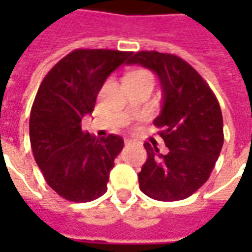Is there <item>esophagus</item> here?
<instances>
[{"mask_svg":"<svg viewBox=\"0 0 252 252\" xmlns=\"http://www.w3.org/2000/svg\"><path fill=\"white\" fill-rule=\"evenodd\" d=\"M125 144L127 146V144H131V140H129V139H125Z\"/></svg>","mask_w":252,"mask_h":252,"instance_id":"obj_1","label":"esophagus"}]
</instances>
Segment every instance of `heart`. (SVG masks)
Masks as SVG:
<instances>
[{
  "mask_svg": "<svg viewBox=\"0 0 252 252\" xmlns=\"http://www.w3.org/2000/svg\"><path fill=\"white\" fill-rule=\"evenodd\" d=\"M129 77H149V78H153L150 73L143 71V70H140V71H134V73H131Z\"/></svg>",
  "mask_w": 252,
  "mask_h": 252,
  "instance_id": "heart-1",
  "label": "heart"
}]
</instances>
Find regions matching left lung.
<instances>
[{
  "label": "left lung",
  "instance_id": "left-lung-1",
  "mask_svg": "<svg viewBox=\"0 0 252 252\" xmlns=\"http://www.w3.org/2000/svg\"><path fill=\"white\" fill-rule=\"evenodd\" d=\"M127 64H140L158 75L162 109L154 125L169 151L144 143L147 160L139 172L141 192L174 202L195 193L210 177L223 147V116L208 83L175 54L137 52Z\"/></svg>",
  "mask_w": 252,
  "mask_h": 252
}]
</instances>
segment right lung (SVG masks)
Instances as JSON below:
<instances>
[{"label":"right lung","instance_id":"add662e5","mask_svg":"<svg viewBox=\"0 0 252 252\" xmlns=\"http://www.w3.org/2000/svg\"><path fill=\"white\" fill-rule=\"evenodd\" d=\"M131 52L77 49L63 57L40 84L31 111L33 157L47 185L71 202H91L108 189L113 160L123 149L116 134L96 139L81 130L105 80Z\"/></svg>","mask_w":252,"mask_h":252}]
</instances>
